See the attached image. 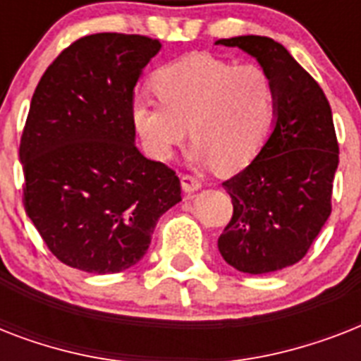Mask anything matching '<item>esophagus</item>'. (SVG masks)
I'll use <instances>...</instances> for the list:
<instances>
[{"label":"esophagus","mask_w":361,"mask_h":361,"mask_svg":"<svg viewBox=\"0 0 361 361\" xmlns=\"http://www.w3.org/2000/svg\"><path fill=\"white\" fill-rule=\"evenodd\" d=\"M181 187H183V191H185V192L198 191V189L202 187V181L198 180L197 176L183 174V176H181Z\"/></svg>","instance_id":"obj_1"}]
</instances>
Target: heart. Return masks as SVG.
Listing matches in <instances>:
<instances>
[{
  "label": "heart",
  "instance_id": "1",
  "mask_svg": "<svg viewBox=\"0 0 361 361\" xmlns=\"http://www.w3.org/2000/svg\"><path fill=\"white\" fill-rule=\"evenodd\" d=\"M152 90L159 103L135 99L130 121L157 161H169L191 135L197 163L238 172L257 157L274 121L275 87L260 65L189 54L155 71Z\"/></svg>",
  "mask_w": 361,
  "mask_h": 361
}]
</instances>
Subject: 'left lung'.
I'll return each mask as SVG.
<instances>
[{
  "label": "left lung",
  "mask_w": 361,
  "mask_h": 361,
  "mask_svg": "<svg viewBox=\"0 0 361 361\" xmlns=\"http://www.w3.org/2000/svg\"><path fill=\"white\" fill-rule=\"evenodd\" d=\"M215 44L241 48L275 87V123L258 155L226 180L234 214L219 252L238 271L269 274L300 262L331 214L339 164L334 118L313 76L269 37L241 35Z\"/></svg>",
  "instance_id": "left-lung-1"
}]
</instances>
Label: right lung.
<instances>
[{
    "label": "right lung",
    "mask_w": 361,
    "mask_h": 361,
    "mask_svg": "<svg viewBox=\"0 0 361 361\" xmlns=\"http://www.w3.org/2000/svg\"><path fill=\"white\" fill-rule=\"evenodd\" d=\"M159 39L95 33L67 47L37 84L20 138L24 208L52 255L87 274L135 266L180 178L135 146L130 104Z\"/></svg>",
    "instance_id": "1"
}]
</instances>
